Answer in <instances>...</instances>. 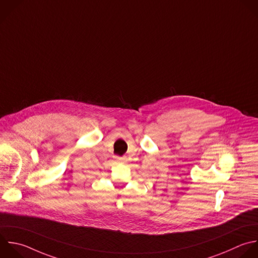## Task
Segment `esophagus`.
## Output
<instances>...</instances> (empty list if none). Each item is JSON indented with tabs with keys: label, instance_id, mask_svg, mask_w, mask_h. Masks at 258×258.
<instances>
[{
	"label": "esophagus",
	"instance_id": "esophagus-1",
	"mask_svg": "<svg viewBox=\"0 0 258 258\" xmlns=\"http://www.w3.org/2000/svg\"><path fill=\"white\" fill-rule=\"evenodd\" d=\"M115 159H116V161H118V162H120V161H123V158H121V157H118V156H115Z\"/></svg>",
	"mask_w": 258,
	"mask_h": 258
}]
</instances>
